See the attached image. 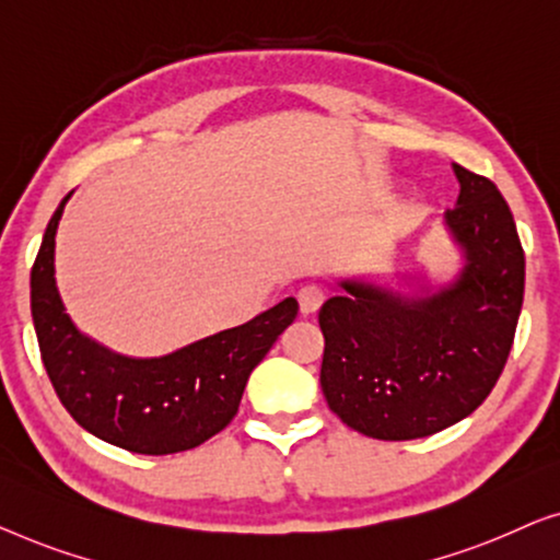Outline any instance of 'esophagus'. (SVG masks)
<instances>
[{
	"mask_svg": "<svg viewBox=\"0 0 560 560\" xmlns=\"http://www.w3.org/2000/svg\"><path fill=\"white\" fill-rule=\"evenodd\" d=\"M296 302H299V312H302L304 317H310V314L317 312L322 302H325V291L310 283V287H302L296 291Z\"/></svg>",
	"mask_w": 560,
	"mask_h": 560,
	"instance_id": "1",
	"label": "esophagus"
}]
</instances>
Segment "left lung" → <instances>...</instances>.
<instances>
[{"instance_id": "obj_1", "label": "left lung", "mask_w": 560, "mask_h": 560, "mask_svg": "<svg viewBox=\"0 0 560 560\" xmlns=\"http://www.w3.org/2000/svg\"><path fill=\"white\" fill-rule=\"evenodd\" d=\"M444 225L462 254L448 283L400 291L340 279L319 310L322 393L342 423L383 441L431 436L467 419L498 383L523 310L525 254L505 198L454 164ZM411 287L416 279H404Z\"/></svg>"}]
</instances>
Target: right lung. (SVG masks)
<instances>
[{
	"label": "right lung",
	"mask_w": 560,
	"mask_h": 560,
	"mask_svg": "<svg viewBox=\"0 0 560 560\" xmlns=\"http://www.w3.org/2000/svg\"><path fill=\"white\" fill-rule=\"evenodd\" d=\"M70 195L45 228L30 277L37 342L60 404L89 434L126 452L160 456L200 446L238 413L250 370L294 322L296 299L170 355H119L73 325L55 287V233Z\"/></svg>",
	"instance_id": "obj_1"
}]
</instances>
